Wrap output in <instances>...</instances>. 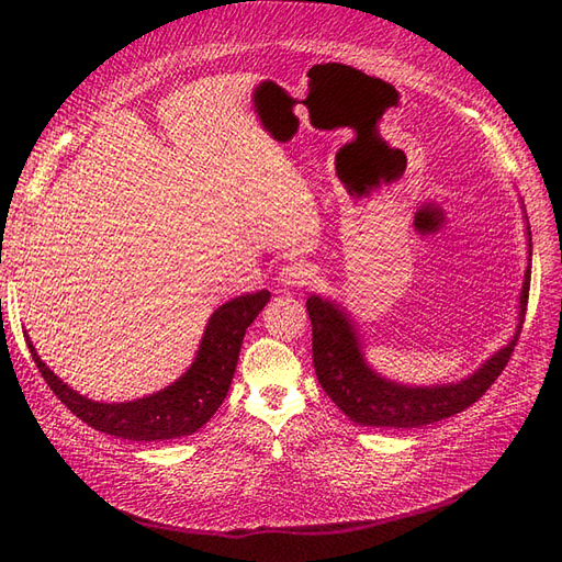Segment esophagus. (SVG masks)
Masks as SVG:
<instances>
[{
    "label": "esophagus",
    "mask_w": 562,
    "mask_h": 562,
    "mask_svg": "<svg viewBox=\"0 0 562 562\" xmlns=\"http://www.w3.org/2000/svg\"><path fill=\"white\" fill-rule=\"evenodd\" d=\"M312 281V269L304 262H291L279 271V285L283 288H304Z\"/></svg>",
    "instance_id": "34e87169"
}]
</instances>
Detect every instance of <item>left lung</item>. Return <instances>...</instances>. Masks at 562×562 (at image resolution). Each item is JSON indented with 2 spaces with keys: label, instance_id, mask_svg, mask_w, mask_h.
<instances>
[{
  "label": "left lung",
  "instance_id": "left-lung-1",
  "mask_svg": "<svg viewBox=\"0 0 562 562\" xmlns=\"http://www.w3.org/2000/svg\"><path fill=\"white\" fill-rule=\"evenodd\" d=\"M527 246H530V262H527L525 269L518 304V328L514 339L497 353H492L473 375L454 384L407 386L384 380L366 363L359 335H356L349 314L339 304L312 295L307 300V312L312 318V353L316 378L323 391H326L339 411L351 422L361 424V427L413 429L467 411L502 375L518 342L532 274L530 232H527Z\"/></svg>",
  "mask_w": 562,
  "mask_h": 562
}]
</instances>
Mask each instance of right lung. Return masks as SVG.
<instances>
[{
  "label": "right lung",
  "instance_id": "1",
  "mask_svg": "<svg viewBox=\"0 0 562 562\" xmlns=\"http://www.w3.org/2000/svg\"><path fill=\"white\" fill-rule=\"evenodd\" d=\"M269 297V291L246 293L217 307L209 318L190 370L157 394L128 403H95L77 394L54 375V370L46 368L30 337L25 339L32 361L37 363L50 391L67 405V411L87 422L89 427L128 440H168L192 436L223 405L236 361H239L246 328L262 312Z\"/></svg>",
  "mask_w": 562,
  "mask_h": 562
}]
</instances>
